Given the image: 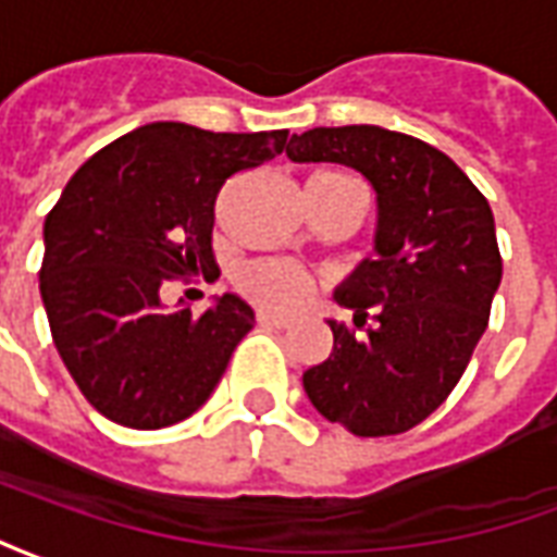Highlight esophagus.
<instances>
[{
    "instance_id": "1",
    "label": "esophagus",
    "mask_w": 557,
    "mask_h": 557,
    "mask_svg": "<svg viewBox=\"0 0 557 557\" xmlns=\"http://www.w3.org/2000/svg\"><path fill=\"white\" fill-rule=\"evenodd\" d=\"M256 322H259V325H262V327H280V331H283V327H289V325H292V319H286V315L265 313V310H262V313L256 315Z\"/></svg>"
}]
</instances>
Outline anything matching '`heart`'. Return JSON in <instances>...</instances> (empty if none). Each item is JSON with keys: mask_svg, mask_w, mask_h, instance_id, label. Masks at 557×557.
<instances>
[{"mask_svg": "<svg viewBox=\"0 0 557 557\" xmlns=\"http://www.w3.org/2000/svg\"><path fill=\"white\" fill-rule=\"evenodd\" d=\"M235 286L259 307L289 313L310 298L313 280L301 265L286 262V259H256L238 268Z\"/></svg>", "mask_w": 557, "mask_h": 557, "instance_id": "obj_1", "label": "heart"}]
</instances>
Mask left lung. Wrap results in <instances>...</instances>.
<instances>
[{
    "label": "left lung",
    "mask_w": 557,
    "mask_h": 557,
    "mask_svg": "<svg viewBox=\"0 0 557 557\" xmlns=\"http://www.w3.org/2000/svg\"><path fill=\"white\" fill-rule=\"evenodd\" d=\"M286 154L346 163L379 196L375 259L337 289L363 337L331 322L334 351L304 391L351 435L409 432L450 397L490 325L502 283L490 202L444 151L385 127H313Z\"/></svg>",
    "instance_id": "obj_1"
}]
</instances>
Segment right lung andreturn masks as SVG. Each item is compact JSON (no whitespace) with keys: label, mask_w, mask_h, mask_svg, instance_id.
Returning a JSON list of instances; mask_svg holds the SVG:
<instances>
[{"label":"right lung","mask_w":557,"mask_h":557,"mask_svg":"<svg viewBox=\"0 0 557 557\" xmlns=\"http://www.w3.org/2000/svg\"><path fill=\"white\" fill-rule=\"evenodd\" d=\"M286 137L151 122L91 154L50 208L41 262L50 334L103 418L160 430L218 387L253 310L223 295L199 319L187 307L170 313L160 289L220 274L211 250L220 187L280 154Z\"/></svg>","instance_id":"add662e5"}]
</instances>
